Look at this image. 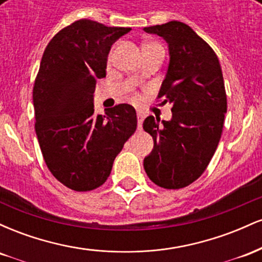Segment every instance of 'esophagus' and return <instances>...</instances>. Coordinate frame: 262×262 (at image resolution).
I'll return each instance as SVG.
<instances>
[{"label":"esophagus","instance_id":"esophagus-1","mask_svg":"<svg viewBox=\"0 0 262 262\" xmlns=\"http://www.w3.org/2000/svg\"><path fill=\"white\" fill-rule=\"evenodd\" d=\"M143 121H144V116L141 113H138V128H141L143 125Z\"/></svg>","mask_w":262,"mask_h":262}]
</instances>
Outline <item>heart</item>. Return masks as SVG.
Listing matches in <instances>:
<instances>
[{
  "label": "heart",
  "mask_w": 262,
  "mask_h": 262,
  "mask_svg": "<svg viewBox=\"0 0 262 262\" xmlns=\"http://www.w3.org/2000/svg\"><path fill=\"white\" fill-rule=\"evenodd\" d=\"M110 58H111V56H110ZM134 98H135V100H138V96H135V97H134Z\"/></svg>",
  "instance_id": "heart-1"
}]
</instances>
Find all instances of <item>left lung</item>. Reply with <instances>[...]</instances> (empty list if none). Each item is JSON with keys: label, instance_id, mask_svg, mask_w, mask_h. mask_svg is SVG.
Returning a JSON list of instances; mask_svg holds the SVG:
<instances>
[{"label": "left lung", "instance_id": "left-lung-1", "mask_svg": "<svg viewBox=\"0 0 262 262\" xmlns=\"http://www.w3.org/2000/svg\"><path fill=\"white\" fill-rule=\"evenodd\" d=\"M144 31L169 44L170 64L158 98L172 104L171 121L149 116L143 123L154 140L144 169L162 188H183L204 172L221 140L227 113L223 74L214 50L185 23L171 20Z\"/></svg>", "mask_w": 262, "mask_h": 262}]
</instances>
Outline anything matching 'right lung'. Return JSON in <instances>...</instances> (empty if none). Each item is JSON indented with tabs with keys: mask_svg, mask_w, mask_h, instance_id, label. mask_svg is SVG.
I'll list each match as a JSON object with an SVG mask.
<instances>
[{
	"mask_svg": "<svg viewBox=\"0 0 262 262\" xmlns=\"http://www.w3.org/2000/svg\"><path fill=\"white\" fill-rule=\"evenodd\" d=\"M129 31L79 19L56 33L44 50L33 87L35 133L48 169L74 191L103 185L137 129L130 104L110 108L106 116H96L93 107L111 47Z\"/></svg>",
	"mask_w": 262,
	"mask_h": 262,
	"instance_id": "right-lung-1",
	"label": "right lung"
}]
</instances>
